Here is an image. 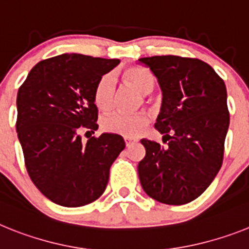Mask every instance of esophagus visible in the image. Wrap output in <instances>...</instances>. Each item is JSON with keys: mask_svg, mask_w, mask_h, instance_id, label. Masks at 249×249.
I'll list each match as a JSON object with an SVG mask.
<instances>
[{"mask_svg": "<svg viewBox=\"0 0 249 249\" xmlns=\"http://www.w3.org/2000/svg\"><path fill=\"white\" fill-rule=\"evenodd\" d=\"M124 142H126V147H131L136 143V141L131 140V138H124Z\"/></svg>", "mask_w": 249, "mask_h": 249, "instance_id": "1", "label": "esophagus"}]
</instances>
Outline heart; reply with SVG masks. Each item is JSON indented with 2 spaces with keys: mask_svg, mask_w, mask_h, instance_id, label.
Wrapping results in <instances>:
<instances>
[{
  "mask_svg": "<svg viewBox=\"0 0 249 249\" xmlns=\"http://www.w3.org/2000/svg\"><path fill=\"white\" fill-rule=\"evenodd\" d=\"M121 78L126 85L140 92L148 94L156 86V77L148 68L143 66H129L121 72ZM114 78L111 74H105L98 81L94 89V103L101 111H108L114 105ZM102 128L109 133L123 137H136L148 126L149 118L144 112L136 114H124L112 112L102 118Z\"/></svg>",
  "mask_w": 249,
  "mask_h": 249,
  "instance_id": "1",
  "label": "heart"
}]
</instances>
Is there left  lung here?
<instances>
[{
	"label": "left lung",
	"instance_id": "obj_1",
	"mask_svg": "<svg viewBox=\"0 0 249 249\" xmlns=\"http://www.w3.org/2000/svg\"><path fill=\"white\" fill-rule=\"evenodd\" d=\"M157 77L162 107L155 127L168 146L142 140L138 163L144 192L160 203L181 206L207 190L223 162L230 126L227 89L208 63L179 56L140 58Z\"/></svg>",
	"mask_w": 249,
	"mask_h": 249
}]
</instances>
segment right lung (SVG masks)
I'll list each match as a JSON object with an SVG mask.
<instances>
[{
    "instance_id": "obj_1",
    "label": "right lung",
    "mask_w": 249,
    "mask_h": 249,
    "mask_svg": "<svg viewBox=\"0 0 249 249\" xmlns=\"http://www.w3.org/2000/svg\"><path fill=\"white\" fill-rule=\"evenodd\" d=\"M120 63L80 53L43 59L17 93L16 129L27 172L39 192L63 207L100 198L109 168L124 148L120 135L103 133L83 143L80 132L98 128L94 89Z\"/></svg>"
}]
</instances>
